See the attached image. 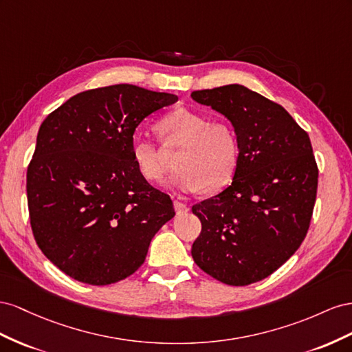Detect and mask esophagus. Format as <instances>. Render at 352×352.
<instances>
[{
    "instance_id": "obj_1",
    "label": "esophagus",
    "mask_w": 352,
    "mask_h": 352,
    "mask_svg": "<svg viewBox=\"0 0 352 352\" xmlns=\"http://www.w3.org/2000/svg\"><path fill=\"white\" fill-rule=\"evenodd\" d=\"M174 209L177 214H186L188 210V206L184 205L183 202H179V200H174Z\"/></svg>"
}]
</instances>
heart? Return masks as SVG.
Masks as SVG:
<instances>
[{
	"label": "heart",
	"instance_id": "obj_1",
	"mask_svg": "<svg viewBox=\"0 0 352 352\" xmlns=\"http://www.w3.org/2000/svg\"><path fill=\"white\" fill-rule=\"evenodd\" d=\"M157 129L165 144H182L174 164L177 170L170 186L182 192H197L205 187L215 192L226 187L234 175L239 159V143L233 126L223 120L187 107L170 110L159 120ZM131 155L137 170L150 183L165 178L169 162L155 140L137 134L131 142Z\"/></svg>",
	"mask_w": 352,
	"mask_h": 352
}]
</instances>
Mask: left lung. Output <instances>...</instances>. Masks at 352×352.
<instances>
[{"label": "left lung", "mask_w": 352, "mask_h": 352, "mask_svg": "<svg viewBox=\"0 0 352 352\" xmlns=\"http://www.w3.org/2000/svg\"><path fill=\"white\" fill-rule=\"evenodd\" d=\"M192 98L224 115L239 143L232 184L192 208L202 223L192 256L226 285L259 282L308 232L318 182L309 137L282 106L243 85L200 89Z\"/></svg>", "instance_id": "obj_1"}]
</instances>
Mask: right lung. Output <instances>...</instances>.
Listing matches in <instances>:
<instances>
[{"label": "right lung", "mask_w": 352, "mask_h": 352, "mask_svg": "<svg viewBox=\"0 0 352 352\" xmlns=\"http://www.w3.org/2000/svg\"><path fill=\"white\" fill-rule=\"evenodd\" d=\"M177 96L118 84L70 97L39 126L28 166L31 226L43 254L78 282L112 285L142 267L170 218V197L140 175L135 128Z\"/></svg>", "instance_id": "1"}]
</instances>
